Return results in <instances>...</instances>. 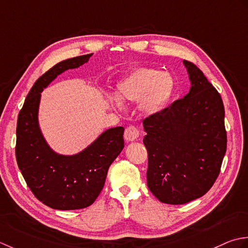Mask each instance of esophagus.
Listing matches in <instances>:
<instances>
[{
    "label": "esophagus",
    "instance_id": "34e87169",
    "mask_svg": "<svg viewBox=\"0 0 248 248\" xmlns=\"http://www.w3.org/2000/svg\"><path fill=\"white\" fill-rule=\"evenodd\" d=\"M140 135L139 129L134 125H130L128 127H126L125 133H124V138L126 141H134L138 139Z\"/></svg>",
    "mask_w": 248,
    "mask_h": 248
}]
</instances>
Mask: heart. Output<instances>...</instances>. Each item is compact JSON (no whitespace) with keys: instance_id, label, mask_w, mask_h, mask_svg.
<instances>
[{"instance_id":"1","label":"heart","mask_w":248,"mask_h":248,"mask_svg":"<svg viewBox=\"0 0 248 248\" xmlns=\"http://www.w3.org/2000/svg\"><path fill=\"white\" fill-rule=\"evenodd\" d=\"M175 81L172 75L150 67H138L126 75L117 84L115 95L121 102L135 103L144 114L153 115L163 111L172 99ZM118 108L120 102L113 100Z\"/></svg>"}]
</instances>
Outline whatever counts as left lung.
I'll use <instances>...</instances> for the list:
<instances>
[{
  "mask_svg": "<svg viewBox=\"0 0 248 248\" xmlns=\"http://www.w3.org/2000/svg\"><path fill=\"white\" fill-rule=\"evenodd\" d=\"M183 63L191 84L188 94L143 121L148 187L168 204L187 203L208 193L227 150L219 93L195 64Z\"/></svg>",
  "mask_w": 248,
  "mask_h": 248,
  "instance_id": "obj_1",
  "label": "left lung"
}]
</instances>
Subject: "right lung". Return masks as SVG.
I'll use <instances>...</instances> for the list:
<instances>
[{"label":"right lung","mask_w":248,"mask_h":248,"mask_svg":"<svg viewBox=\"0 0 248 248\" xmlns=\"http://www.w3.org/2000/svg\"><path fill=\"white\" fill-rule=\"evenodd\" d=\"M91 54L67 59L36 80L17 121V164L28 186L44 204L55 210H78L91 205L102 191L110 165L124 148V128H109L75 155L55 153L39 128L40 93L67 69L78 68Z\"/></svg>","instance_id":"1"}]
</instances>
